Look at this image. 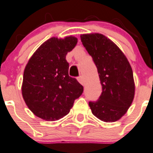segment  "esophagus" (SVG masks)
<instances>
[{
	"mask_svg": "<svg viewBox=\"0 0 153 153\" xmlns=\"http://www.w3.org/2000/svg\"><path fill=\"white\" fill-rule=\"evenodd\" d=\"M78 81H79V82L80 84H82V85H85V79H84V77L82 76H79V77L77 78Z\"/></svg>",
	"mask_w": 153,
	"mask_h": 153,
	"instance_id": "1",
	"label": "esophagus"
}]
</instances>
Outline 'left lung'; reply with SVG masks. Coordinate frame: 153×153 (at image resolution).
Returning a JSON list of instances; mask_svg holds the SVG:
<instances>
[{
	"label": "left lung",
	"instance_id": "1",
	"mask_svg": "<svg viewBox=\"0 0 153 153\" xmlns=\"http://www.w3.org/2000/svg\"><path fill=\"white\" fill-rule=\"evenodd\" d=\"M80 38L97 67L102 85L99 98L88 102L91 113L106 123L117 121L126 114L134 97L131 67L120 49L103 34H82Z\"/></svg>",
	"mask_w": 153,
	"mask_h": 153
}]
</instances>
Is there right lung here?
Here are the masks:
<instances>
[{
	"label": "right lung",
	"mask_w": 153,
	"mask_h": 153,
	"mask_svg": "<svg viewBox=\"0 0 153 153\" xmlns=\"http://www.w3.org/2000/svg\"><path fill=\"white\" fill-rule=\"evenodd\" d=\"M77 43L75 37H52L33 54L24 71L22 93L32 113L46 121L68 114L83 86L68 75L66 55Z\"/></svg>",
	"instance_id": "right-lung-1"
}]
</instances>
